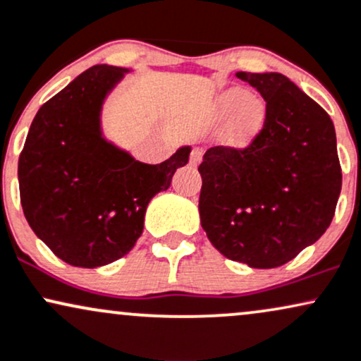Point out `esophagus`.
Masks as SVG:
<instances>
[{
	"label": "esophagus",
	"instance_id": "obj_1",
	"mask_svg": "<svg viewBox=\"0 0 361 361\" xmlns=\"http://www.w3.org/2000/svg\"><path fill=\"white\" fill-rule=\"evenodd\" d=\"M201 159H202V150L201 148H192V152H190V165H192V167H197L199 165V162H201Z\"/></svg>",
	"mask_w": 361,
	"mask_h": 361
}]
</instances>
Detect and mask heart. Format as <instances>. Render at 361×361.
Instances as JSON below:
<instances>
[{
  "instance_id": "1",
  "label": "heart",
  "mask_w": 361,
  "mask_h": 361,
  "mask_svg": "<svg viewBox=\"0 0 361 361\" xmlns=\"http://www.w3.org/2000/svg\"><path fill=\"white\" fill-rule=\"evenodd\" d=\"M218 108L223 116L238 111L224 133L228 147L243 148L250 145L264 128L267 106L258 97H250L247 89L231 87L224 91L218 99Z\"/></svg>"
}]
</instances>
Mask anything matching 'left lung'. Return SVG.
I'll return each mask as SVG.
<instances>
[{"label": "left lung", "mask_w": 361, "mask_h": 361, "mask_svg": "<svg viewBox=\"0 0 361 361\" xmlns=\"http://www.w3.org/2000/svg\"><path fill=\"white\" fill-rule=\"evenodd\" d=\"M267 101L264 128L247 148L202 157L199 216L213 247L252 269H275L316 243L341 192L329 114L279 72H236Z\"/></svg>", "instance_id": "left-lung-1"}]
</instances>
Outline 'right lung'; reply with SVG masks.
<instances>
[{
	"instance_id": "right-lung-1",
	"label": "right lung",
	"mask_w": 361,
	"mask_h": 361,
	"mask_svg": "<svg viewBox=\"0 0 361 361\" xmlns=\"http://www.w3.org/2000/svg\"><path fill=\"white\" fill-rule=\"evenodd\" d=\"M128 69L92 66L38 109L18 160L20 199L33 233L66 264L96 269L125 257L150 199L189 162L190 147L150 165L103 137L101 109Z\"/></svg>"
}]
</instances>
